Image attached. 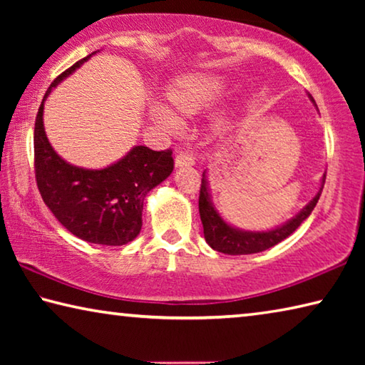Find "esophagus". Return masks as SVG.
<instances>
[{"instance_id":"esophagus-1","label":"esophagus","mask_w":365,"mask_h":365,"mask_svg":"<svg viewBox=\"0 0 365 365\" xmlns=\"http://www.w3.org/2000/svg\"><path fill=\"white\" fill-rule=\"evenodd\" d=\"M195 164V159L188 153H177L175 156V168H191Z\"/></svg>"}]
</instances>
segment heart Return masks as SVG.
<instances>
[{
  "label": "heart",
  "mask_w": 365,
  "mask_h": 365,
  "mask_svg": "<svg viewBox=\"0 0 365 365\" xmlns=\"http://www.w3.org/2000/svg\"><path fill=\"white\" fill-rule=\"evenodd\" d=\"M224 93L225 82L220 77L209 76V73H193V76L178 78L172 85V88L169 90V100L180 113L196 114L219 103ZM153 117L165 132H177L180 128V122L168 108L154 106ZM214 130L219 135L227 133L228 122L225 119H217Z\"/></svg>",
  "instance_id": "1"
}]
</instances>
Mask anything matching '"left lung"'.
I'll return each mask as SVG.
<instances>
[{"instance_id": "8db88e82", "label": "left lung", "mask_w": 365, "mask_h": 365, "mask_svg": "<svg viewBox=\"0 0 365 365\" xmlns=\"http://www.w3.org/2000/svg\"><path fill=\"white\" fill-rule=\"evenodd\" d=\"M311 101L316 104L314 98L309 95ZM325 183V174L322 177V183L317 195L312 197L307 205L301 209V211L294 215V217L285 222L283 225H279L272 230L265 232H251V230H242L237 228L222 219V215L217 212V209L214 207L211 200V190H209V182L206 170L202 172L201 178V191H200V215L202 222V228H205V238L206 243L211 246L212 250L224 252V255H255V252H261L272 248L277 243L283 242L288 238L296 228H298L302 222H304L309 215H311L312 209L316 207L320 193H322Z\"/></svg>"}]
</instances>
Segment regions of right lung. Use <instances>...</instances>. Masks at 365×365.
Returning <instances> with one entry per match:
<instances>
[{"instance_id": "obj_1", "label": "right lung", "mask_w": 365, "mask_h": 365, "mask_svg": "<svg viewBox=\"0 0 365 365\" xmlns=\"http://www.w3.org/2000/svg\"><path fill=\"white\" fill-rule=\"evenodd\" d=\"M95 53L61 73L43 96L34 132L35 178L45 205L72 235L93 245L122 246L138 237L145 197L172 174L174 159L170 150L133 146L108 168L83 169L54 151L43 125L46 98Z\"/></svg>"}]
</instances>
